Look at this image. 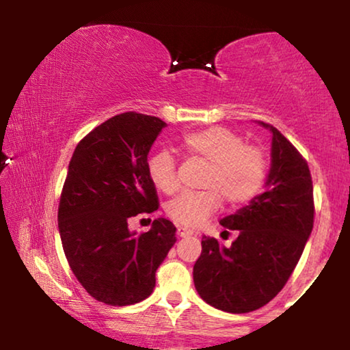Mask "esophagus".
<instances>
[{
  "label": "esophagus",
  "mask_w": 350,
  "mask_h": 350,
  "mask_svg": "<svg viewBox=\"0 0 350 350\" xmlns=\"http://www.w3.org/2000/svg\"><path fill=\"white\" fill-rule=\"evenodd\" d=\"M178 235L183 237V239H186V237L192 235V232L187 230V228H184V227H178Z\"/></svg>",
  "instance_id": "esophagus-1"
}]
</instances>
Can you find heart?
Segmentation results:
<instances>
[{"mask_svg":"<svg viewBox=\"0 0 350 350\" xmlns=\"http://www.w3.org/2000/svg\"><path fill=\"white\" fill-rule=\"evenodd\" d=\"M183 148L192 158L208 164L202 192L180 194L166 204V214L179 226L194 228L219 211L220 204L232 207L250 202L263 187L268 159L262 148L247 144L240 135L222 126L184 135ZM148 174L164 194L179 186L178 166L172 152L161 150L148 159Z\"/></svg>","mask_w":350,"mask_h":350,"instance_id":"1","label":"heart"}]
</instances>
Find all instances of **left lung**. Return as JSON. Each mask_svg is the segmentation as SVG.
<instances>
[{"instance_id": "obj_1", "label": "left lung", "mask_w": 350, "mask_h": 350, "mask_svg": "<svg viewBox=\"0 0 350 350\" xmlns=\"http://www.w3.org/2000/svg\"><path fill=\"white\" fill-rule=\"evenodd\" d=\"M260 124L273 135L265 192L220 220L226 234L237 230L230 247L202 237V253L192 273L200 298L234 314L255 311L283 290L314 222L306 159L275 126Z\"/></svg>"}]
</instances>
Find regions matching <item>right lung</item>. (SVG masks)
<instances>
[{
    "mask_svg": "<svg viewBox=\"0 0 350 350\" xmlns=\"http://www.w3.org/2000/svg\"><path fill=\"white\" fill-rule=\"evenodd\" d=\"M166 123L136 111L115 115L75 148L59 202L69 267L92 298L128 306L154 290L156 270L176 243V227L156 219L142 235L128 220L158 211L148 152Z\"/></svg>",
    "mask_w": 350,
    "mask_h": 350,
    "instance_id": "1",
    "label": "right lung"
}]
</instances>
